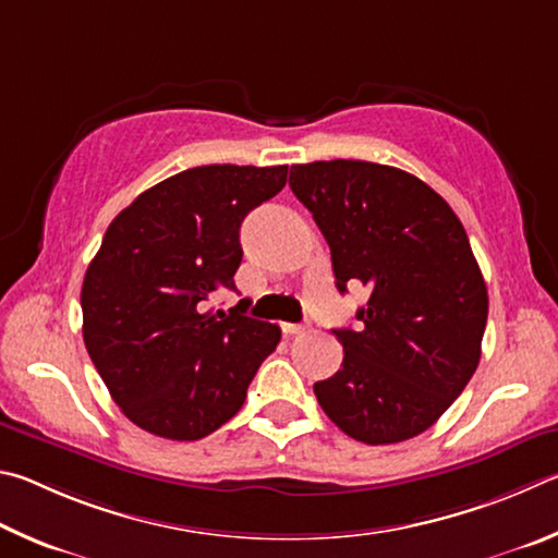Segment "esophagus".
I'll list each match as a JSON object with an SVG mask.
<instances>
[{
	"instance_id": "obj_1",
	"label": "esophagus",
	"mask_w": 558,
	"mask_h": 558,
	"mask_svg": "<svg viewBox=\"0 0 558 558\" xmlns=\"http://www.w3.org/2000/svg\"><path fill=\"white\" fill-rule=\"evenodd\" d=\"M301 330H304V328H301L299 324H281V333H284L287 338H289V336H299Z\"/></svg>"
}]
</instances>
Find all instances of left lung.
I'll use <instances>...</instances> for the list:
<instances>
[{"label": "left lung", "mask_w": 558, "mask_h": 558, "mask_svg": "<svg viewBox=\"0 0 558 558\" xmlns=\"http://www.w3.org/2000/svg\"><path fill=\"white\" fill-rule=\"evenodd\" d=\"M289 185L324 232L340 294L367 291L357 328L333 330L343 365L314 385L320 409L369 446L418 436L481 363L487 289L461 220L424 181L385 163H296Z\"/></svg>", "instance_id": "1"}]
</instances>
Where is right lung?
I'll return each instance as SVG.
<instances>
[{
    "instance_id": "right-lung-1",
    "label": "right lung",
    "mask_w": 558,
    "mask_h": 558,
    "mask_svg": "<svg viewBox=\"0 0 558 558\" xmlns=\"http://www.w3.org/2000/svg\"><path fill=\"white\" fill-rule=\"evenodd\" d=\"M289 166L210 163L136 195L85 271L83 340L117 407L144 432L198 441L240 412L279 326L213 314L234 289L244 215L277 195Z\"/></svg>"
}]
</instances>
